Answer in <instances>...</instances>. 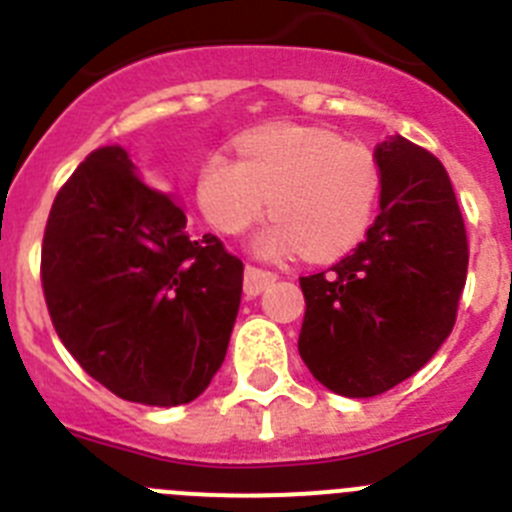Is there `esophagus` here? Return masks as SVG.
<instances>
[{
	"instance_id": "34e87169",
	"label": "esophagus",
	"mask_w": 512,
	"mask_h": 512,
	"mask_svg": "<svg viewBox=\"0 0 512 512\" xmlns=\"http://www.w3.org/2000/svg\"><path fill=\"white\" fill-rule=\"evenodd\" d=\"M277 282V274L269 269H259V266H246V279H243V289L248 297L261 295L269 284Z\"/></svg>"
}]
</instances>
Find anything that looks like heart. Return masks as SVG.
<instances>
[{"label": "heart", "instance_id": "1", "mask_svg": "<svg viewBox=\"0 0 512 512\" xmlns=\"http://www.w3.org/2000/svg\"><path fill=\"white\" fill-rule=\"evenodd\" d=\"M382 192L369 148L305 125H271L241 140V158L212 153L197 176V202L212 228L241 235L271 202L274 223L256 238L269 259L302 251L341 256L364 238Z\"/></svg>", "mask_w": 512, "mask_h": 512}]
</instances>
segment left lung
I'll return each mask as SVG.
<instances>
[{
  "mask_svg": "<svg viewBox=\"0 0 512 512\" xmlns=\"http://www.w3.org/2000/svg\"><path fill=\"white\" fill-rule=\"evenodd\" d=\"M379 215L330 269L300 277L302 361L343 397H374L428 364L456 323L469 243L451 179L405 138L377 148Z\"/></svg>",
  "mask_w": 512,
  "mask_h": 512,
  "instance_id": "left-lung-1",
  "label": "left lung"
}]
</instances>
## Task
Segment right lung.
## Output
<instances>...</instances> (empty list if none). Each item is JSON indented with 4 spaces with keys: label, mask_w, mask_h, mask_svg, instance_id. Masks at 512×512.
Masks as SVG:
<instances>
[{
    "label": "right lung",
    "mask_w": 512,
    "mask_h": 512,
    "mask_svg": "<svg viewBox=\"0 0 512 512\" xmlns=\"http://www.w3.org/2000/svg\"><path fill=\"white\" fill-rule=\"evenodd\" d=\"M40 282L53 328L92 379L158 408L192 402L223 366L243 261L135 174L120 146L89 153L45 223Z\"/></svg>",
    "instance_id": "obj_1"
}]
</instances>
